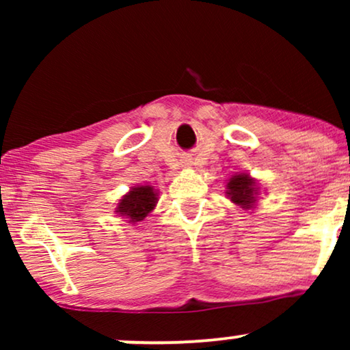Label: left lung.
<instances>
[{
  "label": "left lung",
  "instance_id": "1",
  "mask_svg": "<svg viewBox=\"0 0 350 350\" xmlns=\"http://www.w3.org/2000/svg\"><path fill=\"white\" fill-rule=\"evenodd\" d=\"M227 194L230 198L232 202L239 204L240 207L250 208L255 202L256 196V187L255 180H253L248 174H237L230 179V183L227 184Z\"/></svg>",
  "mask_w": 350,
  "mask_h": 350
}]
</instances>
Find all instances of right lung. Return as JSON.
Returning a JSON list of instances; mask_svg holds the SVG:
<instances>
[{"label": "right lung", "mask_w": 350, "mask_h": 350, "mask_svg": "<svg viewBox=\"0 0 350 350\" xmlns=\"http://www.w3.org/2000/svg\"><path fill=\"white\" fill-rule=\"evenodd\" d=\"M156 206V192L150 186L133 187L120 200L116 212L126 215L130 222H139Z\"/></svg>", "instance_id": "1"}]
</instances>
